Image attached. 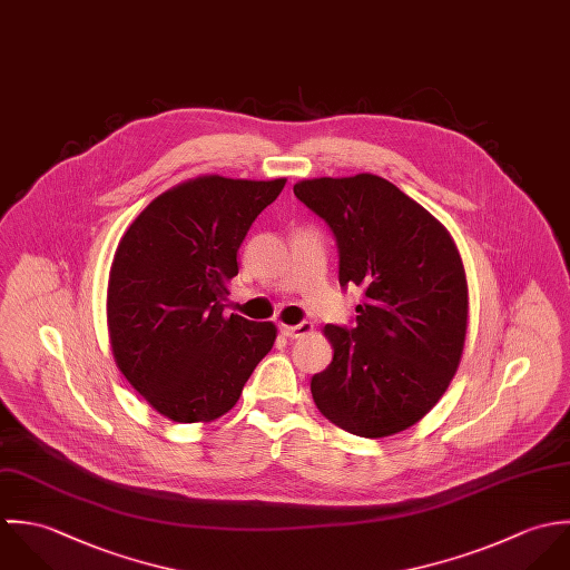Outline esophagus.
Returning a JSON list of instances; mask_svg holds the SVG:
<instances>
[{"instance_id":"1","label":"esophagus","mask_w":570,"mask_h":570,"mask_svg":"<svg viewBox=\"0 0 570 570\" xmlns=\"http://www.w3.org/2000/svg\"><path fill=\"white\" fill-rule=\"evenodd\" d=\"M279 331H282V335L288 337V340H299V337H306V335L313 333V324L302 322V324H297V326H279Z\"/></svg>"}]
</instances>
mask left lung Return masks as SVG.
I'll return each instance as SVG.
<instances>
[{"instance_id":"obj_1","label":"left lung","mask_w":570,"mask_h":570,"mask_svg":"<svg viewBox=\"0 0 570 570\" xmlns=\"http://www.w3.org/2000/svg\"><path fill=\"white\" fill-rule=\"evenodd\" d=\"M335 235L342 288H363L354 326L328 324L331 365L311 392L326 419L363 439L419 423L454 379L466 335V279L454 239L385 178L293 187Z\"/></svg>"}]
</instances>
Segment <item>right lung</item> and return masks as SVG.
<instances>
[{
  "instance_id": "add662e5",
  "label": "right lung",
  "mask_w": 570,
  "mask_h": 570,
  "mask_svg": "<svg viewBox=\"0 0 570 570\" xmlns=\"http://www.w3.org/2000/svg\"><path fill=\"white\" fill-rule=\"evenodd\" d=\"M284 185L200 176L151 200L118 242L108 284L116 365L176 423L227 414L273 347L271 322L225 317V302L239 244Z\"/></svg>"
}]
</instances>
